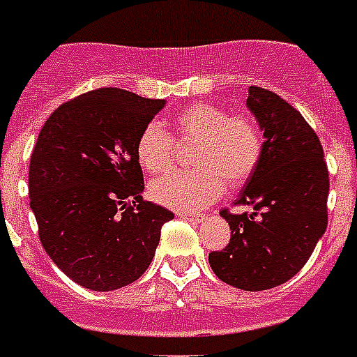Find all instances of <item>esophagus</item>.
<instances>
[{"label": "esophagus", "instance_id": "34e87169", "mask_svg": "<svg viewBox=\"0 0 357 357\" xmlns=\"http://www.w3.org/2000/svg\"><path fill=\"white\" fill-rule=\"evenodd\" d=\"M176 215H181L188 221H194V223H204L206 221V215L204 213H186V211H176Z\"/></svg>", "mask_w": 357, "mask_h": 357}]
</instances>
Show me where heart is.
Wrapping results in <instances>:
<instances>
[{
	"mask_svg": "<svg viewBox=\"0 0 357 357\" xmlns=\"http://www.w3.org/2000/svg\"><path fill=\"white\" fill-rule=\"evenodd\" d=\"M174 136L194 144L192 169L161 174L150 184L158 204L181 211H194L213 204L225 186L240 188L254 176L264 155V138L255 121L213 103L186 105L173 121ZM176 142L159 123H150L136 142V158L148 173H158L173 161Z\"/></svg>",
	"mask_w": 357,
	"mask_h": 357,
	"instance_id": "b5f03b06",
	"label": "heart"
}]
</instances>
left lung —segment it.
Instances as JSON below:
<instances>
[{"label":"left lung","instance_id":"obj_1","mask_svg":"<svg viewBox=\"0 0 357 357\" xmlns=\"http://www.w3.org/2000/svg\"><path fill=\"white\" fill-rule=\"evenodd\" d=\"M246 105L264 130V155L234 206L254 211H221L231 240L209 265L231 287L267 290L304 267L327 229L328 169L315 130L280 96L250 86Z\"/></svg>","mask_w":357,"mask_h":357}]
</instances>
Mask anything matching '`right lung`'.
Masks as SVG:
<instances>
[{
	"instance_id": "1",
	"label": "right lung",
	"mask_w": 357,
	"mask_h": 357,
	"mask_svg": "<svg viewBox=\"0 0 357 357\" xmlns=\"http://www.w3.org/2000/svg\"><path fill=\"white\" fill-rule=\"evenodd\" d=\"M163 100L98 88L59 105L30 155V207L40 242L69 279L117 290L150 267L174 215L142 198L138 136Z\"/></svg>"
}]
</instances>
